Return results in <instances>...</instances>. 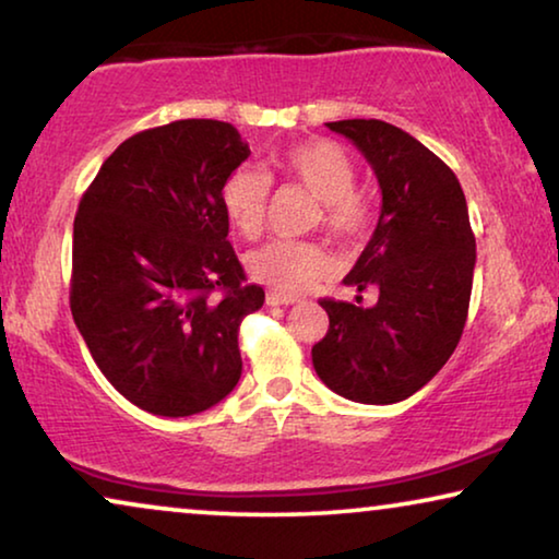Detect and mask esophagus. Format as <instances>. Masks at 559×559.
Masks as SVG:
<instances>
[{"mask_svg":"<svg viewBox=\"0 0 559 559\" xmlns=\"http://www.w3.org/2000/svg\"><path fill=\"white\" fill-rule=\"evenodd\" d=\"M265 304H269V306H294V304H301V298H298V296H286V294H276V290H269V294H265Z\"/></svg>","mask_w":559,"mask_h":559,"instance_id":"obj_1","label":"esophagus"}]
</instances>
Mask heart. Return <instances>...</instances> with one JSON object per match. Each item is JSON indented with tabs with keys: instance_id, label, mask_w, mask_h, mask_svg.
Wrapping results in <instances>:
<instances>
[{
	"instance_id": "heart-1",
	"label": "heart",
	"mask_w": 559,
	"mask_h": 559,
	"mask_svg": "<svg viewBox=\"0 0 559 559\" xmlns=\"http://www.w3.org/2000/svg\"><path fill=\"white\" fill-rule=\"evenodd\" d=\"M269 165L321 200L323 226L338 240L361 238L371 223V205L356 193V165L331 140H308L273 155ZM269 178L255 168H238L221 188L223 213L243 238L261 236L269 213ZM248 273L281 294H298L331 271V258L308 240L276 238L248 255Z\"/></svg>"
}]
</instances>
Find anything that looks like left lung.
<instances>
[{"label":"left lung","instance_id":"1","mask_svg":"<svg viewBox=\"0 0 559 559\" xmlns=\"http://www.w3.org/2000/svg\"><path fill=\"white\" fill-rule=\"evenodd\" d=\"M326 128L352 140L381 188L373 236L344 278L379 301H319L329 331L311 348L319 379L359 404H396L449 361L469 311L477 246L456 175L409 132L381 120ZM361 301V296H356Z\"/></svg>","mask_w":559,"mask_h":559}]
</instances>
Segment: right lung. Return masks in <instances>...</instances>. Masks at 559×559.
<instances>
[{"mask_svg":"<svg viewBox=\"0 0 559 559\" xmlns=\"http://www.w3.org/2000/svg\"><path fill=\"white\" fill-rule=\"evenodd\" d=\"M251 155L221 120L124 140L82 195L72 319L99 371L140 409L190 416L236 389L238 329L263 306L228 243L221 188Z\"/></svg>","mask_w":559,"mask_h":559,"instance_id":"add662e5","label":"right lung"}]
</instances>
